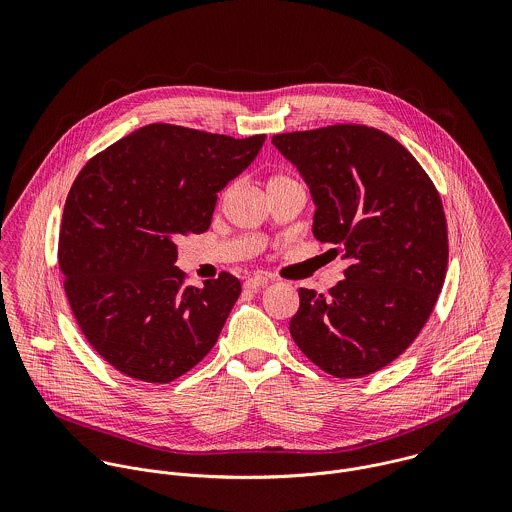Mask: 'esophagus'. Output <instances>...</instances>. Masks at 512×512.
<instances>
[{
    "mask_svg": "<svg viewBox=\"0 0 512 512\" xmlns=\"http://www.w3.org/2000/svg\"><path fill=\"white\" fill-rule=\"evenodd\" d=\"M270 280L266 278V276H252V278H248L246 282H244V288L246 290H258V288H262V286H266Z\"/></svg>",
    "mask_w": 512,
    "mask_h": 512,
    "instance_id": "obj_1",
    "label": "esophagus"
}]
</instances>
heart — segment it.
<instances>
[{
    "instance_id": "heart-1",
    "label": "heart",
    "mask_w": 512,
    "mask_h": 512,
    "mask_svg": "<svg viewBox=\"0 0 512 512\" xmlns=\"http://www.w3.org/2000/svg\"><path fill=\"white\" fill-rule=\"evenodd\" d=\"M276 179H288V177H272L270 181H276Z\"/></svg>"
}]
</instances>
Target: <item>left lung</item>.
Returning a JSON list of instances; mask_svg holds the SVG:
<instances>
[{"label":"left lung","mask_w":512,"mask_h":512,"mask_svg":"<svg viewBox=\"0 0 512 512\" xmlns=\"http://www.w3.org/2000/svg\"><path fill=\"white\" fill-rule=\"evenodd\" d=\"M272 144L309 187L313 236L347 264L329 295L299 290L293 341L337 378L376 372L410 347L441 292L447 224L438 191L406 147L374 128L339 124Z\"/></svg>","instance_id":"8db88e82"}]
</instances>
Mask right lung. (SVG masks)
I'll return each mask as SVG.
<instances>
[{
	"mask_svg": "<svg viewBox=\"0 0 512 512\" xmlns=\"http://www.w3.org/2000/svg\"><path fill=\"white\" fill-rule=\"evenodd\" d=\"M264 140L149 124L74 179L59 234L65 292L88 343L122 374L165 384L215 347L242 286L222 272L185 288L175 238L209 228L217 193Z\"/></svg>",
	"mask_w": 512,
	"mask_h": 512,
	"instance_id": "right-lung-1",
	"label": "right lung"
}]
</instances>
